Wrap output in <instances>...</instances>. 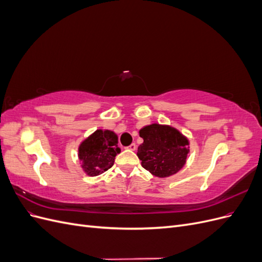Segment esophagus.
Wrapping results in <instances>:
<instances>
[{
  "label": "esophagus",
  "instance_id": "esophagus-1",
  "mask_svg": "<svg viewBox=\"0 0 262 262\" xmlns=\"http://www.w3.org/2000/svg\"><path fill=\"white\" fill-rule=\"evenodd\" d=\"M128 149H131V150H136V148H137V145H136V143H132V144H130L128 147H126Z\"/></svg>",
  "mask_w": 262,
  "mask_h": 262
}]
</instances>
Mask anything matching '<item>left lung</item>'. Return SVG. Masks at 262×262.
I'll return each instance as SVG.
<instances>
[{
	"mask_svg": "<svg viewBox=\"0 0 262 262\" xmlns=\"http://www.w3.org/2000/svg\"><path fill=\"white\" fill-rule=\"evenodd\" d=\"M140 137L143 143L138 148V157L152 175L169 177L184 167L189 142L177 129L154 123L141 129Z\"/></svg>",
	"mask_w": 262,
	"mask_h": 262,
	"instance_id": "8db88e82",
	"label": "left lung"
}]
</instances>
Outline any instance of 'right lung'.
<instances>
[{"label":"right lung","instance_id":"add662e5","mask_svg":"<svg viewBox=\"0 0 262 262\" xmlns=\"http://www.w3.org/2000/svg\"><path fill=\"white\" fill-rule=\"evenodd\" d=\"M120 152L117 134L109 130H97L82 142L78 147V158L87 175L97 176L112 168Z\"/></svg>","mask_w":262,"mask_h":262}]
</instances>
